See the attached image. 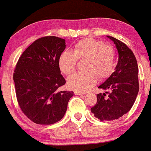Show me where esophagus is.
I'll use <instances>...</instances> for the list:
<instances>
[{"label":"esophagus","mask_w":151,"mask_h":151,"mask_svg":"<svg viewBox=\"0 0 151 151\" xmlns=\"http://www.w3.org/2000/svg\"><path fill=\"white\" fill-rule=\"evenodd\" d=\"M74 94H75V95H84V94H86V93L82 92V91H74Z\"/></svg>","instance_id":"obj_1"}]
</instances>
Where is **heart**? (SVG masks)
<instances>
[{"instance_id":"obj_1","label":"heart","mask_w":151,"mask_h":151,"mask_svg":"<svg viewBox=\"0 0 151 151\" xmlns=\"http://www.w3.org/2000/svg\"><path fill=\"white\" fill-rule=\"evenodd\" d=\"M86 61V73H77L68 80L69 87L77 91H85L91 88L100 80L106 79L115 68V51L109 45L102 41L84 39L79 41L74 51L64 50L58 60L59 68L63 74L70 76L75 71L77 62Z\"/></svg>"}]
</instances>
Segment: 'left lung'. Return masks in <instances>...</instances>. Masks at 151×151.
<instances>
[{
	"label": "left lung",
	"mask_w": 151,
	"mask_h": 151,
	"mask_svg": "<svg viewBox=\"0 0 151 151\" xmlns=\"http://www.w3.org/2000/svg\"><path fill=\"white\" fill-rule=\"evenodd\" d=\"M107 37L113 41L119 58L115 71L98 86L109 91L98 94L97 104L91 108V112L101 121L118 119L129 112L139 90V69L133 52L124 42L112 36Z\"/></svg>",
	"instance_id": "left-lung-1"
}]
</instances>
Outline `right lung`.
<instances>
[{"label": "right lung", "instance_id": "obj_1", "mask_svg": "<svg viewBox=\"0 0 151 151\" xmlns=\"http://www.w3.org/2000/svg\"><path fill=\"white\" fill-rule=\"evenodd\" d=\"M65 46L61 38H39L23 52L15 66L17 101L24 114L37 124L61 120L74 95L73 91H59L66 83L58 65Z\"/></svg>", "mask_w": 151, "mask_h": 151}]
</instances>
